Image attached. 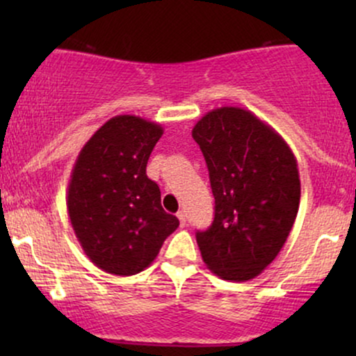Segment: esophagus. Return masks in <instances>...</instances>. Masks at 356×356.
Here are the masks:
<instances>
[{
  "label": "esophagus",
  "instance_id": "esophagus-1",
  "mask_svg": "<svg viewBox=\"0 0 356 356\" xmlns=\"http://www.w3.org/2000/svg\"><path fill=\"white\" fill-rule=\"evenodd\" d=\"M177 218H179V222H181V227H186V222H187L186 212L179 211V212H177Z\"/></svg>",
  "mask_w": 356,
  "mask_h": 356
}]
</instances>
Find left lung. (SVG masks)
Returning <instances> with one entry per match:
<instances>
[{
	"mask_svg": "<svg viewBox=\"0 0 356 356\" xmlns=\"http://www.w3.org/2000/svg\"><path fill=\"white\" fill-rule=\"evenodd\" d=\"M206 159L216 214L195 239L206 266L220 280L243 283L266 269L284 246L301 184L293 150L249 110L220 107L192 129Z\"/></svg>",
	"mask_w": 356,
	"mask_h": 356,
	"instance_id": "1",
	"label": "left lung"
}]
</instances>
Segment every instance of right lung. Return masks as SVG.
Returning <instances> with one entry per match:
<instances>
[{"mask_svg":"<svg viewBox=\"0 0 356 356\" xmlns=\"http://www.w3.org/2000/svg\"><path fill=\"white\" fill-rule=\"evenodd\" d=\"M164 129L136 115H117L88 138L72 169L67 209L81 249L102 271L132 276L157 257L177 229L147 161Z\"/></svg>","mask_w":356,"mask_h":356,"instance_id":"obj_1","label":"right lung"}]
</instances>
